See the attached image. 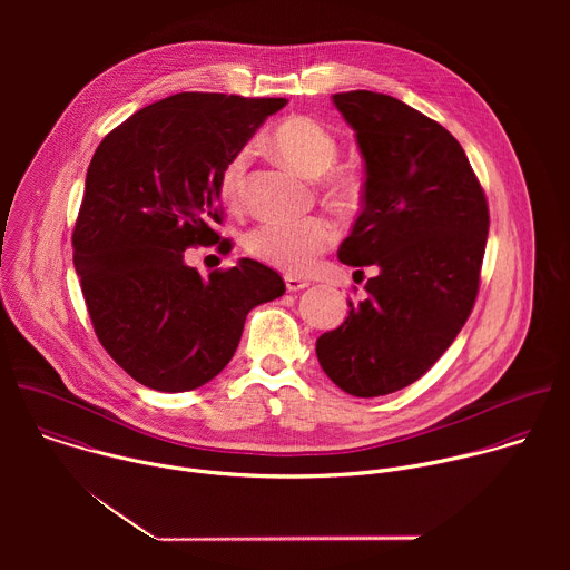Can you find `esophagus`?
<instances>
[{"mask_svg": "<svg viewBox=\"0 0 570 570\" xmlns=\"http://www.w3.org/2000/svg\"><path fill=\"white\" fill-rule=\"evenodd\" d=\"M284 282H286V288H288L291 293L302 291V288H306V286H308V282H306V279L295 277V275H286V277H284Z\"/></svg>", "mask_w": 570, "mask_h": 570, "instance_id": "obj_1", "label": "esophagus"}]
</instances>
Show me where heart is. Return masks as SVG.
<instances>
[{
  "label": "heart",
  "mask_w": 570,
  "mask_h": 570,
  "mask_svg": "<svg viewBox=\"0 0 570 570\" xmlns=\"http://www.w3.org/2000/svg\"><path fill=\"white\" fill-rule=\"evenodd\" d=\"M271 150L282 157L286 165L304 176H320L327 171L338 155L336 137L311 117H288L279 121L268 135ZM250 167V148L236 150L220 174V196L229 207H236L243 198L246 176ZM324 189L336 198L350 196L354 183L347 174L332 171L322 180ZM336 225L324 216H306L299 220H268L253 227L243 248L257 262L277 268L282 273H304L315 259L327 253L336 243Z\"/></svg>",
  "instance_id": "1"
}]
</instances>
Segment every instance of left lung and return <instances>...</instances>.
Listing matches in <instances>:
<instances>
[{
    "instance_id": "obj_1",
    "label": "left lung",
    "mask_w": 570,
    "mask_h": 570,
    "mask_svg": "<svg viewBox=\"0 0 570 570\" xmlns=\"http://www.w3.org/2000/svg\"><path fill=\"white\" fill-rule=\"evenodd\" d=\"M334 104L365 161L363 209L338 259L379 273L315 354L341 390L381 396L424 376L464 327L490 209L462 146L438 121L367 90L334 95Z\"/></svg>"
}]
</instances>
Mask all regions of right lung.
I'll list each match as a JSON object with an SVG mask.
<instances>
[{
    "mask_svg": "<svg viewBox=\"0 0 570 570\" xmlns=\"http://www.w3.org/2000/svg\"><path fill=\"white\" fill-rule=\"evenodd\" d=\"M286 99L180 92L150 104L99 144L73 227V266L97 338L135 381L187 392L234 356L248 313L286 286L279 273L238 259L209 277L185 250L229 253L220 174Z\"/></svg>",
    "mask_w": 570,
    "mask_h": 570,
    "instance_id": "right-lung-1",
    "label": "right lung"
}]
</instances>
